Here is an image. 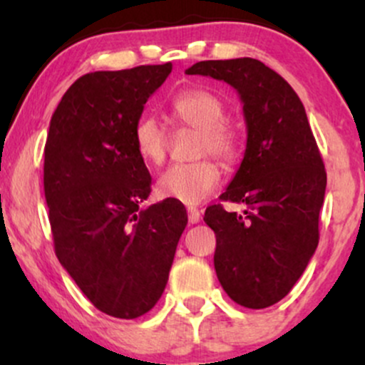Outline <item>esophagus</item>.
Here are the masks:
<instances>
[{"label": "esophagus", "instance_id": "obj_1", "mask_svg": "<svg viewBox=\"0 0 365 365\" xmlns=\"http://www.w3.org/2000/svg\"><path fill=\"white\" fill-rule=\"evenodd\" d=\"M187 212H188V221H190L192 225L199 223V221H200V211H199V209H197V207H188Z\"/></svg>", "mask_w": 365, "mask_h": 365}]
</instances>
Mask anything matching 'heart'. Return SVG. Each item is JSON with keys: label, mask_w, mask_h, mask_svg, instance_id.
I'll list each match as a JSON object with an SVG mask.
<instances>
[{"label": "heart", "mask_w": 365, "mask_h": 365, "mask_svg": "<svg viewBox=\"0 0 365 365\" xmlns=\"http://www.w3.org/2000/svg\"><path fill=\"white\" fill-rule=\"evenodd\" d=\"M178 123L199 130L197 156L215 154L225 165H233L242 153L240 135L225 121V103L215 92L190 87L178 92L170 104ZM133 144L148 165H161L168 154V133L153 116H142L133 127ZM223 171L215 159L202 158L187 165H175L158 180V192L166 199L187 206L204 202L220 187Z\"/></svg>", "instance_id": "heart-1"}]
</instances>
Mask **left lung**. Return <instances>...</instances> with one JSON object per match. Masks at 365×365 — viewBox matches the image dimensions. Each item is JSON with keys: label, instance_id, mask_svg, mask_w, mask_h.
<instances>
[{"label": "left lung", "instance_id": "8db88e82", "mask_svg": "<svg viewBox=\"0 0 365 365\" xmlns=\"http://www.w3.org/2000/svg\"><path fill=\"white\" fill-rule=\"evenodd\" d=\"M206 75L237 89L244 103L247 148L221 200L245 204V216L206 209L216 235L215 269L232 300L269 307L288 295L319 244L326 170L304 104L282 75L254 58L199 61Z\"/></svg>", "mask_w": 365, "mask_h": 365}]
</instances>
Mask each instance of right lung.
<instances>
[{
  "label": "right lung",
  "mask_w": 365,
  "mask_h": 365,
  "mask_svg": "<svg viewBox=\"0 0 365 365\" xmlns=\"http://www.w3.org/2000/svg\"><path fill=\"white\" fill-rule=\"evenodd\" d=\"M171 63L77 78L53 113L44 148V195L54 252L92 305L135 319L165 292L187 211L149 207L150 175L133 127Z\"/></svg>",
  "instance_id": "add662e5"
}]
</instances>
